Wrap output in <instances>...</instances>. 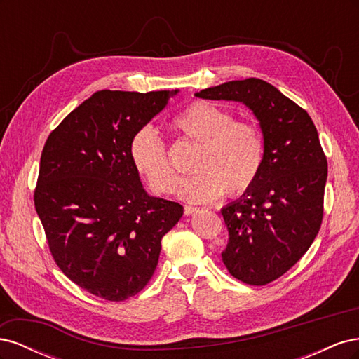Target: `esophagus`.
Here are the masks:
<instances>
[{
    "label": "esophagus",
    "mask_w": 359,
    "mask_h": 359,
    "mask_svg": "<svg viewBox=\"0 0 359 359\" xmlns=\"http://www.w3.org/2000/svg\"><path fill=\"white\" fill-rule=\"evenodd\" d=\"M198 212H199V208H196V206L186 205V208H184V214H186V215H194Z\"/></svg>",
    "instance_id": "obj_1"
}]
</instances>
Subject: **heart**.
<instances>
[{"label": "heart", "mask_w": 359, "mask_h": 359, "mask_svg": "<svg viewBox=\"0 0 359 359\" xmlns=\"http://www.w3.org/2000/svg\"><path fill=\"white\" fill-rule=\"evenodd\" d=\"M181 139L196 144L190 160L194 170L182 178L178 196L205 203L223 193L236 196L253 186L264 163L265 145L260 130L214 103L193 102L170 121ZM130 158L148 186L158 194L175 190L177 170L169 160L166 144L153 128H139L128 145Z\"/></svg>", "instance_id": "heart-1"}]
</instances>
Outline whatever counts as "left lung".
<instances>
[{"instance_id":"1","label":"left lung","mask_w":359,"mask_h":359,"mask_svg":"<svg viewBox=\"0 0 359 359\" xmlns=\"http://www.w3.org/2000/svg\"><path fill=\"white\" fill-rule=\"evenodd\" d=\"M241 102L264 133V163L253 186L222 210L229 241L222 253L243 283L264 286L283 276L316 238L323 217L327 156L310 115L271 83L248 78L196 94Z\"/></svg>"}]
</instances>
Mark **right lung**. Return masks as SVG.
Returning a JSON list of instances; mask_svg holds the SVG:
<instances>
[{"label": "right lung", "instance_id": "right-lung-1", "mask_svg": "<svg viewBox=\"0 0 359 359\" xmlns=\"http://www.w3.org/2000/svg\"><path fill=\"white\" fill-rule=\"evenodd\" d=\"M175 91L103 90L76 107L41 151L34 205L50 255L73 283L107 301L142 290L182 205L149 196L128 145Z\"/></svg>", "mask_w": 359, "mask_h": 359}]
</instances>
